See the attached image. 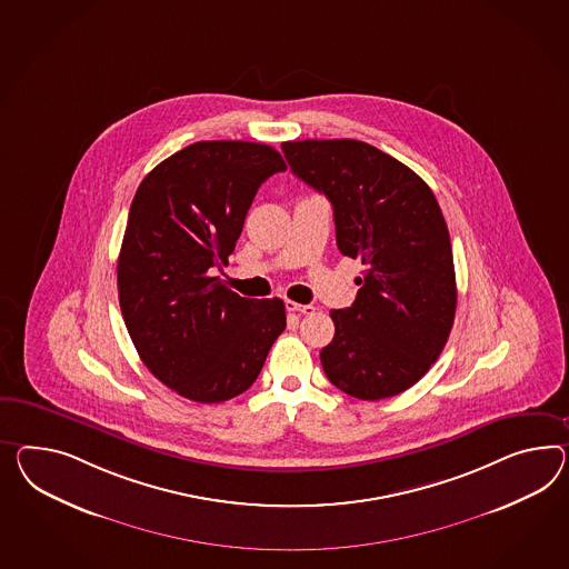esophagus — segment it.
<instances>
[{
	"label": "esophagus",
	"instance_id": "esophagus-1",
	"mask_svg": "<svg viewBox=\"0 0 569 569\" xmlns=\"http://www.w3.org/2000/svg\"><path fill=\"white\" fill-rule=\"evenodd\" d=\"M284 307L289 309V311H297V313H306V316H311L313 311H316V307L313 306H301V303H297V301H287Z\"/></svg>",
	"mask_w": 569,
	"mask_h": 569
}]
</instances>
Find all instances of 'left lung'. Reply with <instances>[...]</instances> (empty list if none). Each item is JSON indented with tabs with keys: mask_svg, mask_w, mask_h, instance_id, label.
<instances>
[{
	"mask_svg": "<svg viewBox=\"0 0 569 569\" xmlns=\"http://www.w3.org/2000/svg\"><path fill=\"white\" fill-rule=\"evenodd\" d=\"M282 152L332 202L340 253L365 266L355 303L330 311L326 378L359 400L405 392L438 361L456 316L452 243L433 191L359 140L282 142Z\"/></svg>",
	"mask_w": 569,
	"mask_h": 569,
	"instance_id": "1",
	"label": "left lung"
}]
</instances>
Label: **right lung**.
<instances>
[{"label":"right lung","mask_w":569,"mask_h":569,"mask_svg":"<svg viewBox=\"0 0 569 569\" xmlns=\"http://www.w3.org/2000/svg\"><path fill=\"white\" fill-rule=\"evenodd\" d=\"M280 152L241 140L196 142L148 173L131 202L117 260L119 306L150 373L193 402L246 392L287 326L282 299H246L227 266Z\"/></svg>","instance_id":"add662e5"}]
</instances>
